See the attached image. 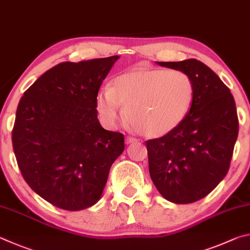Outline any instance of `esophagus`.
<instances>
[{"mask_svg":"<svg viewBox=\"0 0 250 250\" xmlns=\"http://www.w3.org/2000/svg\"><path fill=\"white\" fill-rule=\"evenodd\" d=\"M137 142V139L136 138H134V137H132V136H126V138H125V143L127 144H133V143H136Z\"/></svg>","mask_w":250,"mask_h":250,"instance_id":"34e87169","label":"esophagus"}]
</instances>
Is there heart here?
Here are the masks:
<instances>
[{"mask_svg":"<svg viewBox=\"0 0 250 250\" xmlns=\"http://www.w3.org/2000/svg\"><path fill=\"white\" fill-rule=\"evenodd\" d=\"M194 84L180 70L138 69L123 73L111 89L101 90L96 108L103 121L114 126L125 116L139 134L156 138L169 134L185 120L191 107Z\"/></svg>","mask_w":250,"mask_h":250,"instance_id":"heart-1","label":"heart"}]
</instances>
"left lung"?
I'll return each instance as SVG.
<instances>
[{"label":"left lung","instance_id":"8db88e82","mask_svg":"<svg viewBox=\"0 0 250 250\" xmlns=\"http://www.w3.org/2000/svg\"><path fill=\"white\" fill-rule=\"evenodd\" d=\"M157 63L189 74L194 94L178 127L146 142L149 173L166 200L193 203L211 193L229 172L238 136L235 100L217 74L199 60Z\"/></svg>","mask_w":250,"mask_h":250}]
</instances>
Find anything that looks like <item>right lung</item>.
<instances>
[{"mask_svg": "<svg viewBox=\"0 0 250 250\" xmlns=\"http://www.w3.org/2000/svg\"><path fill=\"white\" fill-rule=\"evenodd\" d=\"M118 56L61 62L39 77L16 109L12 144L24 180L67 211L95 204L124 135L104 129L96 98Z\"/></svg>", "mask_w": 250, "mask_h": 250, "instance_id": "right-lung-1", "label": "right lung"}]
</instances>
